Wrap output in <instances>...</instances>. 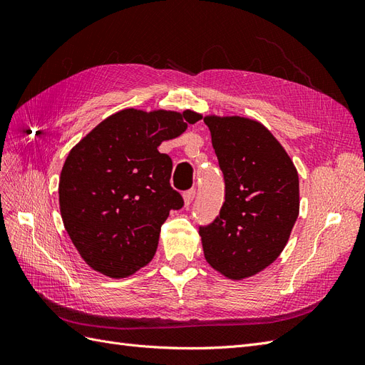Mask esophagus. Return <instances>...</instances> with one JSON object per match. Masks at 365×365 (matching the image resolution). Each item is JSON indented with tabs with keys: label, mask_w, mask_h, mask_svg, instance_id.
I'll use <instances>...</instances> for the list:
<instances>
[{
	"label": "esophagus",
	"mask_w": 365,
	"mask_h": 365,
	"mask_svg": "<svg viewBox=\"0 0 365 365\" xmlns=\"http://www.w3.org/2000/svg\"><path fill=\"white\" fill-rule=\"evenodd\" d=\"M195 195H196V190H195V189L187 190V192L182 195V197H184V205H185V207H189V205L193 202Z\"/></svg>",
	"instance_id": "obj_1"
}]
</instances>
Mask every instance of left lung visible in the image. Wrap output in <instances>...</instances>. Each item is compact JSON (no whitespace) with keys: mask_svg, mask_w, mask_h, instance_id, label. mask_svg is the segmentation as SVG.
<instances>
[{"mask_svg":"<svg viewBox=\"0 0 365 365\" xmlns=\"http://www.w3.org/2000/svg\"><path fill=\"white\" fill-rule=\"evenodd\" d=\"M213 149L224 173L225 202L200 227L210 267L231 280L268 268L286 247L300 210L292 160L260 121L207 115Z\"/></svg>","mask_w":365,"mask_h":365,"instance_id":"left-lung-1","label":"left lung"}]
</instances>
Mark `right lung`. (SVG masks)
I'll return each mask as SVG.
<instances>
[{
	"label": "right lung",
	"instance_id": "1",
	"mask_svg": "<svg viewBox=\"0 0 365 365\" xmlns=\"http://www.w3.org/2000/svg\"><path fill=\"white\" fill-rule=\"evenodd\" d=\"M200 114L128 108L105 118L70 150L59 180L63 227L90 267L125 279L155 256L170 210L184 205L170 187L172 160L158 152Z\"/></svg>",
	"mask_w": 365,
	"mask_h": 365
}]
</instances>
